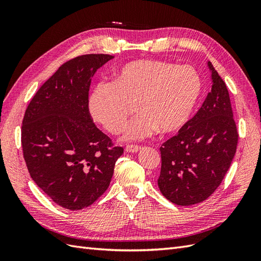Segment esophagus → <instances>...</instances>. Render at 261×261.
<instances>
[{"label":"esophagus","instance_id":"1","mask_svg":"<svg viewBox=\"0 0 261 261\" xmlns=\"http://www.w3.org/2000/svg\"><path fill=\"white\" fill-rule=\"evenodd\" d=\"M141 149L140 146H135V145H127L125 147V151L126 152H130V153H135L138 152Z\"/></svg>","mask_w":261,"mask_h":261}]
</instances>
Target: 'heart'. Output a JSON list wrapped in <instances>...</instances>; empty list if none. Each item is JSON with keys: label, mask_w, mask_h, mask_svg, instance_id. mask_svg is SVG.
I'll return each mask as SVG.
<instances>
[{"label": "heart", "mask_w": 261, "mask_h": 261, "mask_svg": "<svg viewBox=\"0 0 261 261\" xmlns=\"http://www.w3.org/2000/svg\"><path fill=\"white\" fill-rule=\"evenodd\" d=\"M201 92V80L189 65L158 60L126 63L114 73L111 84L93 89L88 99L91 117L107 132L120 133L129 106L139 114L125 128L124 140H140L177 132L191 117Z\"/></svg>", "instance_id": "b5f03b06"}]
</instances>
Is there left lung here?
Here are the masks:
<instances>
[{"label": "left lung", "mask_w": 261, "mask_h": 261, "mask_svg": "<svg viewBox=\"0 0 261 261\" xmlns=\"http://www.w3.org/2000/svg\"><path fill=\"white\" fill-rule=\"evenodd\" d=\"M207 65L212 86L201 108L160 148L158 186L165 198L178 206L199 203L213 194L238 146L239 134L225 83L211 62Z\"/></svg>", "instance_id": "8db88e82"}]
</instances>
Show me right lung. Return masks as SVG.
<instances>
[{
  "mask_svg": "<svg viewBox=\"0 0 261 261\" xmlns=\"http://www.w3.org/2000/svg\"><path fill=\"white\" fill-rule=\"evenodd\" d=\"M114 57L85 54L64 63L31 99L21 126L29 174L59 206L81 210L103 194L122 147L93 124L91 78Z\"/></svg>",
  "mask_w": 261,
  "mask_h": 261,
  "instance_id": "add662e5",
  "label": "right lung"
}]
</instances>
